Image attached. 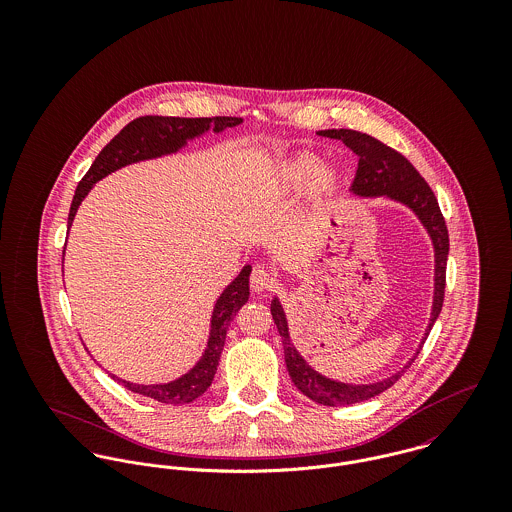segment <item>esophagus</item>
Masks as SVG:
<instances>
[{
    "mask_svg": "<svg viewBox=\"0 0 512 512\" xmlns=\"http://www.w3.org/2000/svg\"><path fill=\"white\" fill-rule=\"evenodd\" d=\"M250 286H252V290H256V292H270V290H274V286H276V278H274L266 268L258 266V268L252 270Z\"/></svg>",
    "mask_w": 512,
    "mask_h": 512,
    "instance_id": "esophagus-1",
    "label": "esophagus"
}]
</instances>
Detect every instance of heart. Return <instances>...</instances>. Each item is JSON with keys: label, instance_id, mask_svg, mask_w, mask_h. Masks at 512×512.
Masks as SVG:
<instances>
[{"label": "heart", "instance_id": "b5f03b06", "mask_svg": "<svg viewBox=\"0 0 512 512\" xmlns=\"http://www.w3.org/2000/svg\"><path fill=\"white\" fill-rule=\"evenodd\" d=\"M313 183L317 193H327L337 185V173L333 169H321V159L303 153L284 165V169L276 177L278 193H297Z\"/></svg>", "mask_w": 512, "mask_h": 512}]
</instances>
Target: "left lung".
Masks as SVG:
<instances>
[{"instance_id": "1", "label": "left lung", "mask_w": 512, "mask_h": 512, "mask_svg": "<svg viewBox=\"0 0 512 512\" xmlns=\"http://www.w3.org/2000/svg\"><path fill=\"white\" fill-rule=\"evenodd\" d=\"M319 136L341 140L345 146L351 147L359 155V165H357L355 181L351 187V191L355 195L392 197V199L408 205L428 228V232L434 240V248H436V297H434V311H432V319H430V329H432V325L436 323L439 311L443 307L445 270H447V252H449L447 224L439 211L438 199H436L434 191L430 189L426 179L418 173V169L400 151L382 144L380 140H376L368 134L355 132V130H323V132H319ZM270 309H272L274 323H276L282 343H284L286 365H288V372L292 376V382L297 386V390H301L307 398H311L317 404L349 406V404L363 402V400L378 396L386 388H390L404 374V370H400L398 374H394L382 382L363 384V386L329 380V378L321 376L319 372H315L297 355V351L290 341L284 309L278 299L272 301ZM430 329H428V333H430ZM428 333H426V337H428ZM412 363H414V359H412Z\"/></svg>"}]
</instances>
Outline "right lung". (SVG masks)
Instances as JSON below:
<instances>
[{
  "mask_svg": "<svg viewBox=\"0 0 512 512\" xmlns=\"http://www.w3.org/2000/svg\"><path fill=\"white\" fill-rule=\"evenodd\" d=\"M242 118L234 116H215V118H173V116H142L132 120L124 130H120L118 136L110 140L104 149L98 153L86 175L80 179L76 191H74L71 211H69V228L73 224L74 215L82 199L88 195L92 185L106 177L108 173L142 161L159 157L165 153H173L179 147L185 146L187 140L207 132L211 126L215 132H222L224 128H232L240 124ZM65 254V252H63ZM250 266H244V270L238 274V278L220 295L215 311H213V323H211V337L207 351L203 359L193 366L185 376L169 382V384H134L126 382L118 376H112L118 380L124 388L142 394L147 398H153L163 404H189L197 400L213 382L217 366H219L220 353L226 339V329L238 309L248 301V280H250Z\"/></svg>",
  "mask_w": 512,
  "mask_h": 512,
  "instance_id": "add662e5",
  "label": "right lung"
}]
</instances>
